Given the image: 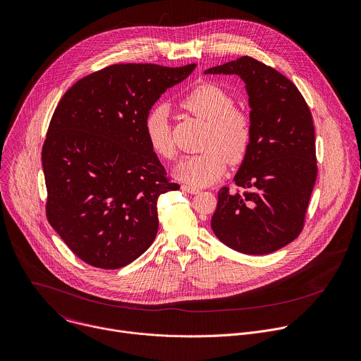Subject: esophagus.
<instances>
[{"instance_id": "1", "label": "esophagus", "mask_w": 361, "mask_h": 361, "mask_svg": "<svg viewBox=\"0 0 361 361\" xmlns=\"http://www.w3.org/2000/svg\"><path fill=\"white\" fill-rule=\"evenodd\" d=\"M181 190L185 191V192H190V194H198L200 190L197 187H192V185H187V184H183L181 185Z\"/></svg>"}]
</instances>
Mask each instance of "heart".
Segmentation results:
<instances>
[{"instance_id":"heart-1","label":"heart","mask_w":361,"mask_h":361,"mask_svg":"<svg viewBox=\"0 0 361 361\" xmlns=\"http://www.w3.org/2000/svg\"><path fill=\"white\" fill-rule=\"evenodd\" d=\"M181 106L191 114L205 120L201 140L202 152L183 157L174 173L181 181L202 187L216 181L231 164L243 163L251 149L254 123L248 111L235 107V97L224 87L207 82L194 86ZM145 133L152 150L161 159L171 160L176 146L166 104L152 107L145 117Z\"/></svg>"}]
</instances>
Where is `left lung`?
I'll use <instances>...</instances> for the list:
<instances>
[{"instance_id": "obj_1", "label": "left lung", "mask_w": 361, "mask_h": 361, "mask_svg": "<svg viewBox=\"0 0 361 361\" xmlns=\"http://www.w3.org/2000/svg\"><path fill=\"white\" fill-rule=\"evenodd\" d=\"M205 73L241 76L254 123L250 153L233 178L238 188L219 190L211 228L233 251L275 252L300 235L317 177L310 109L286 76L251 56Z\"/></svg>"}]
</instances>
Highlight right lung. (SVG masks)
Returning <instances> with one entry per match:
<instances>
[{
	"mask_svg": "<svg viewBox=\"0 0 361 361\" xmlns=\"http://www.w3.org/2000/svg\"><path fill=\"white\" fill-rule=\"evenodd\" d=\"M195 63H116L59 100L42 146L47 218L83 262L118 269L153 244L157 200L178 190L152 150L145 117Z\"/></svg>",
	"mask_w": 361,
	"mask_h": 361,
	"instance_id": "add662e5",
	"label": "right lung"
}]
</instances>
